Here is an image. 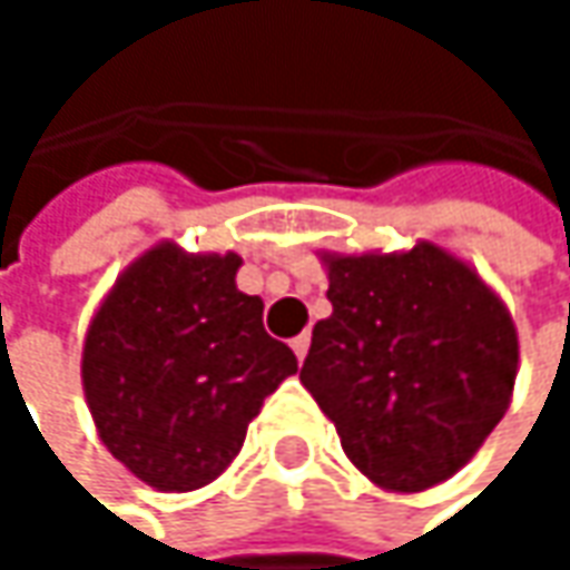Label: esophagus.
I'll return each instance as SVG.
<instances>
[{"mask_svg":"<svg viewBox=\"0 0 570 570\" xmlns=\"http://www.w3.org/2000/svg\"><path fill=\"white\" fill-rule=\"evenodd\" d=\"M289 346H293V353H296V360L303 363V360H306V350H309V333H299V336H296V340H293Z\"/></svg>","mask_w":570,"mask_h":570,"instance_id":"34e87169","label":"esophagus"}]
</instances>
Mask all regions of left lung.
Instances as JSON below:
<instances>
[{"label":"left lung","instance_id":"1","mask_svg":"<svg viewBox=\"0 0 570 570\" xmlns=\"http://www.w3.org/2000/svg\"><path fill=\"white\" fill-rule=\"evenodd\" d=\"M333 313L313 326L299 383L346 459L386 492L452 479L509 412L518 330L505 299L452 250H323Z\"/></svg>","mask_w":570,"mask_h":570}]
</instances>
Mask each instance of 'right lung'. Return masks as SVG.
I'll return each mask as SVG.
<instances>
[{"mask_svg":"<svg viewBox=\"0 0 570 570\" xmlns=\"http://www.w3.org/2000/svg\"><path fill=\"white\" fill-rule=\"evenodd\" d=\"M240 257L161 240L101 296L81 343V390L105 449L155 492L210 485L237 459L296 356L237 289Z\"/></svg>","mask_w":570,"mask_h":570,"instance_id":"right-lung-1","label":"right lung"}]
</instances>
